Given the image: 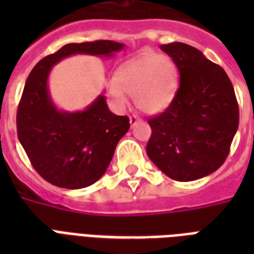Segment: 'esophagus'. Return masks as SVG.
Listing matches in <instances>:
<instances>
[{"instance_id": "34e87169", "label": "esophagus", "mask_w": 254, "mask_h": 254, "mask_svg": "<svg viewBox=\"0 0 254 254\" xmlns=\"http://www.w3.org/2000/svg\"><path fill=\"white\" fill-rule=\"evenodd\" d=\"M129 121H130L131 127H134L135 124H138L139 121H141V119H139L138 116L133 115V116H130V117H129Z\"/></svg>"}]
</instances>
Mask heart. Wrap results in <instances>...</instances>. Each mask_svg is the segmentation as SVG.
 <instances>
[{"label":"heart","mask_w":254,"mask_h":254,"mask_svg":"<svg viewBox=\"0 0 254 254\" xmlns=\"http://www.w3.org/2000/svg\"><path fill=\"white\" fill-rule=\"evenodd\" d=\"M178 72L166 55L147 53L131 59L109 81V93L119 105L127 104V93L134 97L137 109L147 115L165 111L177 91Z\"/></svg>","instance_id":"heart-1"}]
</instances>
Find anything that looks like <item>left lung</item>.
Wrapping results in <instances>:
<instances>
[{"instance_id":"1","label":"left lung","mask_w":254,"mask_h":254,"mask_svg":"<svg viewBox=\"0 0 254 254\" xmlns=\"http://www.w3.org/2000/svg\"><path fill=\"white\" fill-rule=\"evenodd\" d=\"M179 71V88L166 111L147 123V157L179 182L207 177L224 163L239 127V105L228 75L195 47L162 45Z\"/></svg>"}]
</instances>
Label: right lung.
Instances as JSON below:
<instances>
[{"mask_svg": "<svg viewBox=\"0 0 254 254\" xmlns=\"http://www.w3.org/2000/svg\"><path fill=\"white\" fill-rule=\"evenodd\" d=\"M124 47L113 41L68 43L30 72L18 105V138L34 169L51 185L68 190L93 185L105 174L117 143L130 127L127 116L109 111L104 95L84 111L59 109L50 95L51 69L72 55L112 58Z\"/></svg>", "mask_w": 254, "mask_h": 254, "instance_id": "add662e5", "label": "right lung"}]
</instances>
